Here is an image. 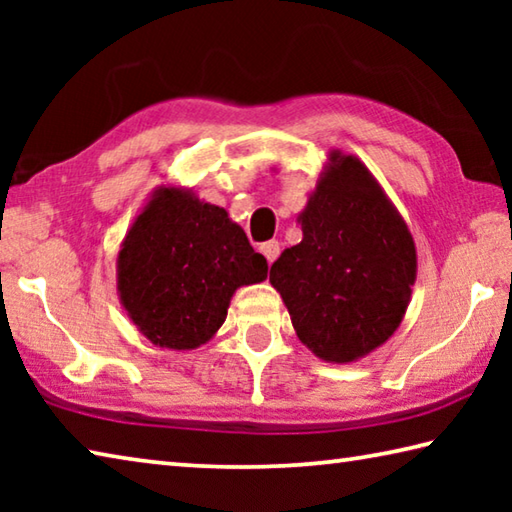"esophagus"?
Returning a JSON list of instances; mask_svg holds the SVG:
<instances>
[{
	"instance_id": "esophagus-1",
	"label": "esophagus",
	"mask_w": 512,
	"mask_h": 512,
	"mask_svg": "<svg viewBox=\"0 0 512 512\" xmlns=\"http://www.w3.org/2000/svg\"><path fill=\"white\" fill-rule=\"evenodd\" d=\"M259 250H262V255L266 257V262L273 264L275 259H277V255H280V244H277V241H266V244L259 246Z\"/></svg>"
}]
</instances>
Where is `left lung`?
Masks as SVG:
<instances>
[{
  "mask_svg": "<svg viewBox=\"0 0 512 512\" xmlns=\"http://www.w3.org/2000/svg\"><path fill=\"white\" fill-rule=\"evenodd\" d=\"M298 223L302 241L268 275L298 339L329 363L368 357L411 302L418 255L409 225L366 164L336 149Z\"/></svg>",
  "mask_w": 512,
  "mask_h": 512,
  "instance_id": "obj_1",
  "label": "left lung"
}]
</instances>
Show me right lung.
Masks as SVG:
<instances>
[{
	"label": "right lung",
	"mask_w": 512,
	"mask_h": 512,
	"mask_svg": "<svg viewBox=\"0 0 512 512\" xmlns=\"http://www.w3.org/2000/svg\"><path fill=\"white\" fill-rule=\"evenodd\" d=\"M268 264L241 225L194 189L160 185L117 255V293L153 345L196 350L219 332L239 287L266 280Z\"/></svg>",
	"instance_id": "1"
}]
</instances>
